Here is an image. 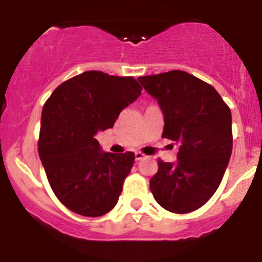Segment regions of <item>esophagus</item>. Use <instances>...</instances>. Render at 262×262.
<instances>
[{"instance_id":"esophagus-1","label":"esophagus","mask_w":262,"mask_h":262,"mask_svg":"<svg viewBox=\"0 0 262 262\" xmlns=\"http://www.w3.org/2000/svg\"><path fill=\"white\" fill-rule=\"evenodd\" d=\"M144 159V155L142 154V152H135V160L136 161H139V160Z\"/></svg>"}]
</instances>
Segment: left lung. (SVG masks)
<instances>
[{
	"mask_svg": "<svg viewBox=\"0 0 262 262\" xmlns=\"http://www.w3.org/2000/svg\"><path fill=\"white\" fill-rule=\"evenodd\" d=\"M164 115L163 138L176 142L177 161L159 160L149 187L176 214L200 209L214 195L232 152V117L216 90L184 71L138 78Z\"/></svg>",
	"mask_w": 262,
	"mask_h": 262,
	"instance_id": "1",
	"label": "left lung"
}]
</instances>
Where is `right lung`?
<instances>
[{"label": "right lung", "mask_w": 262, "mask_h": 262, "mask_svg": "<svg viewBox=\"0 0 262 262\" xmlns=\"http://www.w3.org/2000/svg\"><path fill=\"white\" fill-rule=\"evenodd\" d=\"M140 94L135 78L88 71L59 85L43 106L39 157L53 193L71 211L96 217L117 205L135 155L102 151L94 136L114 126Z\"/></svg>", "instance_id": "right-lung-1"}]
</instances>
